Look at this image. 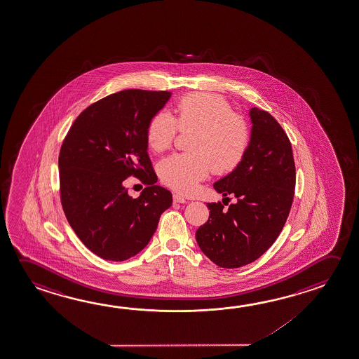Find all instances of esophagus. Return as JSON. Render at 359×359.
Wrapping results in <instances>:
<instances>
[{"instance_id": "esophagus-1", "label": "esophagus", "mask_w": 359, "mask_h": 359, "mask_svg": "<svg viewBox=\"0 0 359 359\" xmlns=\"http://www.w3.org/2000/svg\"><path fill=\"white\" fill-rule=\"evenodd\" d=\"M172 200L175 201V203H180V204H184V203H187V199L182 196L180 194H174L172 195Z\"/></svg>"}]
</instances>
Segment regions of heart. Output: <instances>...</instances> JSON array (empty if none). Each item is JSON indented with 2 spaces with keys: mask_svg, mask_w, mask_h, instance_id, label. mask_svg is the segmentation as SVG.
<instances>
[{
  "mask_svg": "<svg viewBox=\"0 0 359 359\" xmlns=\"http://www.w3.org/2000/svg\"><path fill=\"white\" fill-rule=\"evenodd\" d=\"M193 131L189 153L172 154L158 165L161 180L182 193H191L214 171L234 170L247 154L250 142L249 125L233 112L223 97L214 94H189L177 101L175 118L168 112L155 114L147 123V142L151 150L163 153L177 134Z\"/></svg>",
  "mask_w": 359,
  "mask_h": 359,
  "instance_id": "1",
  "label": "heart"
}]
</instances>
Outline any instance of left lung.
Wrapping results in <instances>:
<instances>
[{"instance_id": "1", "label": "left lung", "mask_w": 359, "mask_h": 359, "mask_svg": "<svg viewBox=\"0 0 359 359\" xmlns=\"http://www.w3.org/2000/svg\"><path fill=\"white\" fill-rule=\"evenodd\" d=\"M252 135L241 164L214 184L236 204L208 203L209 219L196 230L201 252L217 266L253 263L273 245L287 222L295 189L292 144L269 112L253 107Z\"/></svg>"}]
</instances>
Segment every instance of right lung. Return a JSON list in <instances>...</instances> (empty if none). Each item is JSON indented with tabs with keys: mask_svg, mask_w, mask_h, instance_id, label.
<instances>
[{
	"mask_svg": "<svg viewBox=\"0 0 359 359\" xmlns=\"http://www.w3.org/2000/svg\"><path fill=\"white\" fill-rule=\"evenodd\" d=\"M169 91L123 90L83 110L60 150V194L66 219L85 247L100 258L123 262L147 247L172 195L155 185L147 155L150 118ZM139 177L148 187L133 200L122 185Z\"/></svg>",
	"mask_w": 359,
	"mask_h": 359,
	"instance_id": "1",
	"label": "right lung"
}]
</instances>
